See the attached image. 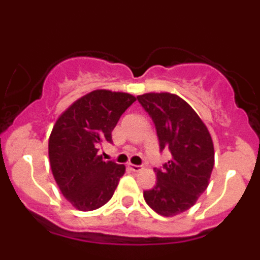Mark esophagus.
Returning <instances> with one entry per match:
<instances>
[{"label":"esophagus","instance_id":"34e87169","mask_svg":"<svg viewBox=\"0 0 260 260\" xmlns=\"http://www.w3.org/2000/svg\"><path fill=\"white\" fill-rule=\"evenodd\" d=\"M127 167H128V169L133 172H139L142 169V167H139V165H134V164H128Z\"/></svg>","mask_w":260,"mask_h":260}]
</instances>
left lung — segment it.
Listing matches in <instances>:
<instances>
[{"instance_id": "obj_1", "label": "left lung", "mask_w": 260, "mask_h": 260, "mask_svg": "<svg viewBox=\"0 0 260 260\" xmlns=\"http://www.w3.org/2000/svg\"><path fill=\"white\" fill-rule=\"evenodd\" d=\"M138 102L155 122L160 148L172 158L155 169L156 185L143 192L146 203L158 215L173 217L191 208L207 189L215 164V150L207 126L178 95L147 92Z\"/></svg>"}]
</instances>
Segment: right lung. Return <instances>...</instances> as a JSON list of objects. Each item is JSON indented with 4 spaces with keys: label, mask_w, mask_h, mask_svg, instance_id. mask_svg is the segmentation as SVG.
<instances>
[{
    "label": "right lung",
    "mask_w": 260,
    "mask_h": 260,
    "mask_svg": "<svg viewBox=\"0 0 260 260\" xmlns=\"http://www.w3.org/2000/svg\"><path fill=\"white\" fill-rule=\"evenodd\" d=\"M137 98L95 89L75 100L53 126L49 164L62 195L79 211H93L113 197L126 167L104 161L99 146L112 143L119 117Z\"/></svg>",
    "instance_id": "right-lung-1"
}]
</instances>
